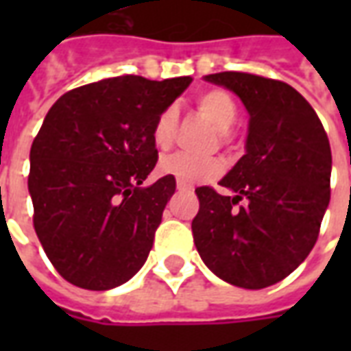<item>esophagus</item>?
Returning a JSON list of instances; mask_svg holds the SVG:
<instances>
[{"instance_id":"esophagus-1","label":"esophagus","mask_w":351,"mask_h":351,"mask_svg":"<svg viewBox=\"0 0 351 351\" xmlns=\"http://www.w3.org/2000/svg\"><path fill=\"white\" fill-rule=\"evenodd\" d=\"M176 188H178V191H191V190H193V188H191V186H188V184H180V182H178V186H176Z\"/></svg>"}]
</instances>
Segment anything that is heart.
<instances>
[{
    "label": "heart",
    "mask_w": 351,
    "mask_h": 351,
    "mask_svg": "<svg viewBox=\"0 0 351 351\" xmlns=\"http://www.w3.org/2000/svg\"><path fill=\"white\" fill-rule=\"evenodd\" d=\"M195 105L201 114L205 116L214 128L221 131L226 137L237 122L239 108L233 97L223 90H206L195 97ZM176 122H178V110L169 105L156 116L152 125L154 145L165 150L171 146L175 138ZM160 171L163 175L173 176L180 184H199L213 180L221 173V161L214 158H193L188 154H169L161 158Z\"/></svg>",
    "instance_id": "b5f03b06"
}]
</instances>
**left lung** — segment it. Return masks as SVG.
<instances>
[{
	"instance_id": "1",
	"label": "left lung",
	"mask_w": 351,
	"mask_h": 351,
	"mask_svg": "<svg viewBox=\"0 0 351 351\" xmlns=\"http://www.w3.org/2000/svg\"><path fill=\"white\" fill-rule=\"evenodd\" d=\"M205 80L239 95L250 120L246 154L220 180L233 195L195 190L193 243L218 278L263 289L291 274L316 244L331 199L329 138L308 101L286 82L235 71Z\"/></svg>"
}]
</instances>
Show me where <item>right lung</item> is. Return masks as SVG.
Here are the masks:
<instances>
[{
	"mask_svg": "<svg viewBox=\"0 0 351 351\" xmlns=\"http://www.w3.org/2000/svg\"><path fill=\"white\" fill-rule=\"evenodd\" d=\"M190 84L191 77L105 79L64 93L45 116L27 190L35 233L73 286L112 289L145 265L176 190L173 176L141 186L158 161L154 120Z\"/></svg>",
	"mask_w": 351,
	"mask_h": 351,
	"instance_id": "add662e5",
	"label": "right lung"
}]
</instances>
